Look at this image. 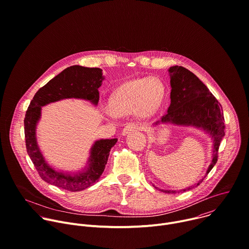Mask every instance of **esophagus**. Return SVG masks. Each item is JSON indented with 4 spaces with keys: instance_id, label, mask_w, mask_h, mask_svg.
Wrapping results in <instances>:
<instances>
[{
    "instance_id": "34e87169",
    "label": "esophagus",
    "mask_w": 249,
    "mask_h": 249,
    "mask_svg": "<svg viewBox=\"0 0 249 249\" xmlns=\"http://www.w3.org/2000/svg\"><path fill=\"white\" fill-rule=\"evenodd\" d=\"M141 129H142V128H141L140 126H138L137 124H135V123H129V124H127V125L124 127V129H123V131H122V135L125 136V135H127V134L130 133V132L139 131V130H141Z\"/></svg>"
}]
</instances>
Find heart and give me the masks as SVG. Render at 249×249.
Instances as JSON below:
<instances>
[{"instance_id": "obj_1", "label": "heart", "mask_w": 249, "mask_h": 249, "mask_svg": "<svg viewBox=\"0 0 249 249\" xmlns=\"http://www.w3.org/2000/svg\"><path fill=\"white\" fill-rule=\"evenodd\" d=\"M164 95L162 82L155 77L140 78L122 84L109 101V110H106L107 117L121 116L136 112L146 117L159 107Z\"/></svg>"}]
</instances>
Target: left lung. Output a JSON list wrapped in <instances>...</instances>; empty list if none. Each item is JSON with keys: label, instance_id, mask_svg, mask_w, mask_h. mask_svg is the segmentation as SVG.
Listing matches in <instances>:
<instances>
[{"label": "left lung", "instance_id": "8db88e82", "mask_svg": "<svg viewBox=\"0 0 249 249\" xmlns=\"http://www.w3.org/2000/svg\"><path fill=\"white\" fill-rule=\"evenodd\" d=\"M171 84V104L167 113L161 117L158 123H171L180 126H194L208 133L212 140V161L206 171H211L218 160V149L225 136L223 109L220 103L210 93L208 88L190 70L183 66L169 68ZM206 175L191 187L178 191L186 192L202 183ZM155 189H157L155 187ZM160 190V189H159ZM166 194H176L177 191L160 190Z\"/></svg>", "mask_w": 249, "mask_h": 249}]
</instances>
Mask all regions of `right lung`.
I'll return each mask as SVG.
<instances>
[{
	"instance_id": "add662e5",
	"label": "right lung",
	"mask_w": 249,
	"mask_h": 249,
	"mask_svg": "<svg viewBox=\"0 0 249 249\" xmlns=\"http://www.w3.org/2000/svg\"><path fill=\"white\" fill-rule=\"evenodd\" d=\"M104 79L101 68L73 65L50 80L38 90L31 101L24 118L26 149L39 176L48 184L69 192H80L93 186L102 176L109 151L117 139L96 141L91 147L85 170L69 174L55 170L45 160L37 143L36 126L41 117L42 107L51 103L73 98L89 101L97 106L100 100L99 88Z\"/></svg>"
}]
</instances>
